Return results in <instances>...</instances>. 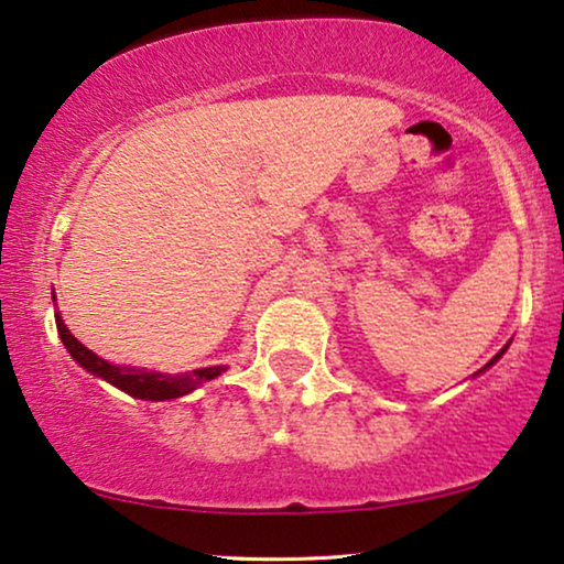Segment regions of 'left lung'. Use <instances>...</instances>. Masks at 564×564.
<instances>
[{
    "label": "left lung",
    "mask_w": 564,
    "mask_h": 564,
    "mask_svg": "<svg viewBox=\"0 0 564 564\" xmlns=\"http://www.w3.org/2000/svg\"><path fill=\"white\" fill-rule=\"evenodd\" d=\"M502 354H505V348H502V351H500V354H497V356H495V359H491V361H489V365H487V367H491V365H495V361H497V359H500V356H502Z\"/></svg>",
    "instance_id": "left-lung-1"
}]
</instances>
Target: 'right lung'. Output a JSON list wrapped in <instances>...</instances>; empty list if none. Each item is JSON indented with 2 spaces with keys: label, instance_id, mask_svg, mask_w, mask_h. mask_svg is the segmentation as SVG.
<instances>
[{
  "label": "right lung",
  "instance_id": "1",
  "mask_svg": "<svg viewBox=\"0 0 564 564\" xmlns=\"http://www.w3.org/2000/svg\"><path fill=\"white\" fill-rule=\"evenodd\" d=\"M56 330H59L62 344L67 346V351L77 365L88 369V372L104 377L106 382H111L113 388L124 390L134 398H142V401H169V398H180L187 395L192 390L199 388L203 382L213 380L224 372L226 367H205V369H195V372L187 375H161V372H142V369H132V367H117L111 361L101 359L85 348L80 340L75 338L73 333L67 330V325L62 323V317H56Z\"/></svg>",
  "mask_w": 564,
  "mask_h": 564
}]
</instances>
